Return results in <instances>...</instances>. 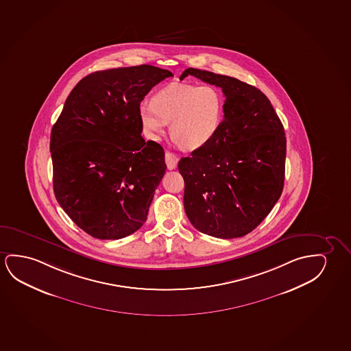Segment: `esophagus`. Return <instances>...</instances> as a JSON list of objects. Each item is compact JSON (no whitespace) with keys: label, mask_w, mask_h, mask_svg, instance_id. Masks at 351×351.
Masks as SVG:
<instances>
[{"label":"esophagus","mask_w":351,"mask_h":351,"mask_svg":"<svg viewBox=\"0 0 351 351\" xmlns=\"http://www.w3.org/2000/svg\"><path fill=\"white\" fill-rule=\"evenodd\" d=\"M165 162H167V167L169 170H173V169L178 167V158L171 152H165Z\"/></svg>","instance_id":"esophagus-1"}]
</instances>
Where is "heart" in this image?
<instances>
[{"mask_svg": "<svg viewBox=\"0 0 351 351\" xmlns=\"http://www.w3.org/2000/svg\"><path fill=\"white\" fill-rule=\"evenodd\" d=\"M223 117V99L213 86L175 83L140 105V119L157 138L170 123V134L184 149L202 147L215 136Z\"/></svg>", "mask_w": 351, "mask_h": 351, "instance_id": "1", "label": "heart"}]
</instances>
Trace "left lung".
<instances>
[{
	"label": "left lung",
	"mask_w": 351,
	"mask_h": 351,
	"mask_svg": "<svg viewBox=\"0 0 351 351\" xmlns=\"http://www.w3.org/2000/svg\"><path fill=\"white\" fill-rule=\"evenodd\" d=\"M187 76L222 88L226 100L215 136L178 162L184 211L202 233L219 239L244 237L268 216L282 193V123L256 86L193 67L180 80Z\"/></svg>",
	"instance_id": "1"
}]
</instances>
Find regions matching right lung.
<instances>
[{"label": "right lung", "mask_w": 351, "mask_h": 351, "mask_svg": "<svg viewBox=\"0 0 351 351\" xmlns=\"http://www.w3.org/2000/svg\"><path fill=\"white\" fill-rule=\"evenodd\" d=\"M171 76L151 65L90 73L72 89L53 125L56 200L97 239H122L147 219L167 165L162 146L141 136L140 104Z\"/></svg>", "instance_id": "1"}]
</instances>
